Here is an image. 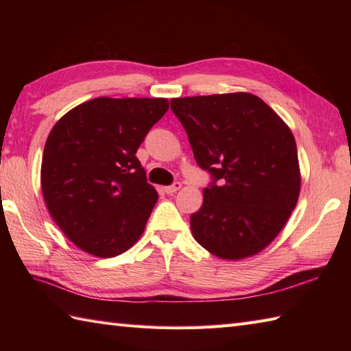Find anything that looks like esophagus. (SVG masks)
I'll return each mask as SVG.
<instances>
[{"label": "esophagus", "mask_w": 351, "mask_h": 351, "mask_svg": "<svg viewBox=\"0 0 351 351\" xmlns=\"http://www.w3.org/2000/svg\"><path fill=\"white\" fill-rule=\"evenodd\" d=\"M180 189H181V182L175 181L171 185H167V187H164V191H166L167 195H173V193H176Z\"/></svg>", "instance_id": "34e87169"}]
</instances>
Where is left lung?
Wrapping results in <instances>:
<instances>
[{
	"instance_id": "8db88e82",
	"label": "left lung",
	"mask_w": 351,
	"mask_h": 351,
	"mask_svg": "<svg viewBox=\"0 0 351 351\" xmlns=\"http://www.w3.org/2000/svg\"><path fill=\"white\" fill-rule=\"evenodd\" d=\"M197 166L211 182L190 217L196 241L223 259L255 255L295 208L300 170L293 132L250 93L175 98Z\"/></svg>"
}]
</instances>
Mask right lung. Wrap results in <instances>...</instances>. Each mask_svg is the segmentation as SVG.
<instances>
[{"instance_id":"obj_1","label":"right lung","mask_w":351,"mask_h":351,"mask_svg":"<svg viewBox=\"0 0 351 351\" xmlns=\"http://www.w3.org/2000/svg\"><path fill=\"white\" fill-rule=\"evenodd\" d=\"M164 98H96L51 130L42 158V191L51 217L95 256L128 250L158 199L136 152L166 114Z\"/></svg>"}]
</instances>
